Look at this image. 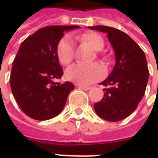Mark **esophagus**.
Wrapping results in <instances>:
<instances>
[{"label": "esophagus", "mask_w": 158, "mask_h": 158, "mask_svg": "<svg viewBox=\"0 0 158 158\" xmlns=\"http://www.w3.org/2000/svg\"><path fill=\"white\" fill-rule=\"evenodd\" d=\"M77 86L79 87V89L85 90V91H88V90L91 89V87H89V86H84V85H77Z\"/></svg>", "instance_id": "34e87169"}]
</instances>
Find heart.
<instances>
[{"label": "heart", "instance_id": "obj_1", "mask_svg": "<svg viewBox=\"0 0 158 158\" xmlns=\"http://www.w3.org/2000/svg\"><path fill=\"white\" fill-rule=\"evenodd\" d=\"M75 39L82 43H86L94 51H101L104 47V40L101 35L94 32L85 33L75 36ZM57 56L62 64H68L74 57V43L71 36L65 35L58 42L57 46ZM105 76L104 67L97 63L84 64H75L65 71V78L80 85H89L101 80Z\"/></svg>", "mask_w": 158, "mask_h": 158}]
</instances>
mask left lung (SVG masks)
<instances>
[{"label":"left lung","mask_w":158,"mask_h":158,"mask_svg":"<svg viewBox=\"0 0 158 158\" xmlns=\"http://www.w3.org/2000/svg\"><path fill=\"white\" fill-rule=\"evenodd\" d=\"M107 34L115 55L111 74L101 84L102 100L94 104L99 116L109 122H119L130 115L143 99L149 79V69L143 51L122 30L97 25L88 27Z\"/></svg>","instance_id":"1"}]
</instances>
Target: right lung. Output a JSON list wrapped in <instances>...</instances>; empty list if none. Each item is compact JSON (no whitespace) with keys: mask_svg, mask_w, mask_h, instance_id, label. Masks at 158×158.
I'll list each match as a JSON object with an SVG mask.
<instances>
[{"mask_svg":"<svg viewBox=\"0 0 158 158\" xmlns=\"http://www.w3.org/2000/svg\"><path fill=\"white\" fill-rule=\"evenodd\" d=\"M78 28L76 25L48 26L22 43L12 65L10 86L20 108L30 118L45 121L57 116L74 89L71 82L60 84L53 80L63 76L57 44L64 31Z\"/></svg>","mask_w":158,"mask_h":158,"instance_id":"add662e5","label":"right lung"}]
</instances>
